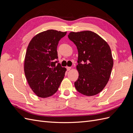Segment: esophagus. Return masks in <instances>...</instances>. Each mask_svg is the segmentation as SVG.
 Here are the masks:
<instances>
[{
  "label": "esophagus",
  "instance_id": "obj_1",
  "mask_svg": "<svg viewBox=\"0 0 133 133\" xmlns=\"http://www.w3.org/2000/svg\"><path fill=\"white\" fill-rule=\"evenodd\" d=\"M71 67H70V66H67L66 67V69H67V70L68 71H69V70H70V69H71Z\"/></svg>",
  "mask_w": 133,
  "mask_h": 133
}]
</instances>
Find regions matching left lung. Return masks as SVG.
Listing matches in <instances>:
<instances>
[{
  "label": "left lung",
  "instance_id": "8db88e82",
  "mask_svg": "<svg viewBox=\"0 0 133 133\" xmlns=\"http://www.w3.org/2000/svg\"><path fill=\"white\" fill-rule=\"evenodd\" d=\"M68 38L78 51L76 69L79 77L74 83L76 89L84 95L98 94L106 86L113 66L109 45L91 31L70 32Z\"/></svg>",
  "mask_w": 133,
  "mask_h": 133
}]
</instances>
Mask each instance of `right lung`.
I'll return each mask as SVG.
<instances>
[{
    "mask_svg": "<svg viewBox=\"0 0 133 133\" xmlns=\"http://www.w3.org/2000/svg\"><path fill=\"white\" fill-rule=\"evenodd\" d=\"M66 32L48 30L34 37L28 46L24 73L32 90L47 98L57 91L66 70L57 61V46Z\"/></svg>",
    "mask_w": 133,
    "mask_h": 133,
    "instance_id": "obj_1",
    "label": "right lung"
}]
</instances>
